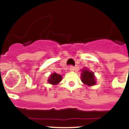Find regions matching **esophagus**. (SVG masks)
Returning <instances> with one entry per match:
<instances>
[{"label": "esophagus", "mask_w": 129, "mask_h": 129, "mask_svg": "<svg viewBox=\"0 0 129 129\" xmlns=\"http://www.w3.org/2000/svg\"><path fill=\"white\" fill-rule=\"evenodd\" d=\"M75 70V67L74 66H70V71H74Z\"/></svg>", "instance_id": "obj_1"}]
</instances>
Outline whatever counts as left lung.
Here are the masks:
<instances>
[{"mask_svg":"<svg viewBox=\"0 0 129 129\" xmlns=\"http://www.w3.org/2000/svg\"><path fill=\"white\" fill-rule=\"evenodd\" d=\"M81 74V81L84 84L88 86H92L95 84V79L94 74L88 70H83Z\"/></svg>","mask_w":129,"mask_h":129,"instance_id":"left-lung-1","label":"left lung"}]
</instances>
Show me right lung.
Here are the masks:
<instances>
[{"label":"right lung","instance_id":"obj_1","mask_svg":"<svg viewBox=\"0 0 129 129\" xmlns=\"http://www.w3.org/2000/svg\"><path fill=\"white\" fill-rule=\"evenodd\" d=\"M61 79H62V76L61 75L57 74L56 73H54V74L51 75L50 77H49L48 82L52 84V85H57V84H58L59 82L61 81Z\"/></svg>","mask_w":129,"mask_h":129}]
</instances>
